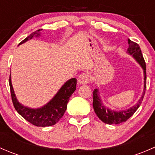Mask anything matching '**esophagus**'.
I'll use <instances>...</instances> for the list:
<instances>
[{"label":"esophagus","mask_w":155,"mask_h":155,"mask_svg":"<svg viewBox=\"0 0 155 155\" xmlns=\"http://www.w3.org/2000/svg\"><path fill=\"white\" fill-rule=\"evenodd\" d=\"M89 81H90V76L87 73H82L78 78V82L80 85H85L88 83Z\"/></svg>","instance_id":"34e87169"}]
</instances>
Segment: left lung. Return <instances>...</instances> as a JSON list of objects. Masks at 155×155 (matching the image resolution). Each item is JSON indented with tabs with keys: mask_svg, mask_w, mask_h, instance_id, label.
<instances>
[{
	"mask_svg": "<svg viewBox=\"0 0 155 155\" xmlns=\"http://www.w3.org/2000/svg\"><path fill=\"white\" fill-rule=\"evenodd\" d=\"M128 44H129L127 48L128 53L133 55V57L138 61V63L143 68V71H144V91H143V96L141 97L139 102L135 106H134V107L127 109V110L115 112V111L107 109L103 105L101 101L99 91L97 88L94 89L93 91L94 109L95 113L97 114L98 118L103 122L106 123L107 124H118L124 122L127 120L129 119L134 115V112L138 109V108L141 105L143 98H144L145 88H146V65H145L144 58L143 56L141 48L137 43L131 41L130 39H128Z\"/></svg>",
	"mask_w": 155,
	"mask_h": 155,
	"instance_id": "left-lung-1",
	"label": "left lung"
}]
</instances>
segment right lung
Returning <instances> with one entry per match:
<instances>
[{"instance_id":"1","label":"right lung","mask_w":155,"mask_h":155,"mask_svg":"<svg viewBox=\"0 0 155 155\" xmlns=\"http://www.w3.org/2000/svg\"><path fill=\"white\" fill-rule=\"evenodd\" d=\"M40 31V29L37 30L35 32L31 34L19 44L28 41L34 35L39 36ZM9 84L12 104L18 113L34 125L37 127H48L55 124L64 114L70 96L76 90V79L73 78L68 80L46 105L40 109H35L24 107L18 102L14 94L10 76L9 79Z\"/></svg>"}]
</instances>
